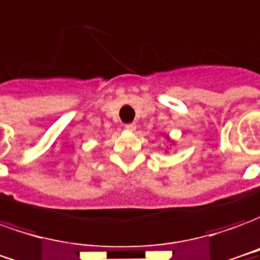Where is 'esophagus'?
Instances as JSON below:
<instances>
[{
	"label": "esophagus",
	"instance_id": "34e87169",
	"mask_svg": "<svg viewBox=\"0 0 260 260\" xmlns=\"http://www.w3.org/2000/svg\"><path fill=\"white\" fill-rule=\"evenodd\" d=\"M124 127H126V130H128V132H134L136 130V123H128Z\"/></svg>",
	"mask_w": 260,
	"mask_h": 260
}]
</instances>
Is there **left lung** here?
Instances as JSON below:
<instances>
[{"mask_svg":"<svg viewBox=\"0 0 260 260\" xmlns=\"http://www.w3.org/2000/svg\"><path fill=\"white\" fill-rule=\"evenodd\" d=\"M164 137H167V140H168L171 144H175V141H172V140L169 139V136H167V134H164Z\"/></svg>","mask_w":260,"mask_h":260,"instance_id":"1","label":"left lung"}]
</instances>
